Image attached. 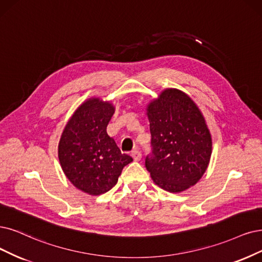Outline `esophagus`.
<instances>
[{
	"instance_id": "esophagus-1",
	"label": "esophagus",
	"mask_w": 262,
	"mask_h": 262,
	"mask_svg": "<svg viewBox=\"0 0 262 262\" xmlns=\"http://www.w3.org/2000/svg\"><path fill=\"white\" fill-rule=\"evenodd\" d=\"M130 156L133 157V159L135 161H139L141 159V152L139 150H137V149H135V150H133L130 152Z\"/></svg>"
}]
</instances>
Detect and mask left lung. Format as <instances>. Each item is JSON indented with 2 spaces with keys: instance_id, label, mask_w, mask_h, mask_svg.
<instances>
[{
  "instance_id": "8db88e82",
  "label": "left lung",
  "mask_w": 262,
  "mask_h": 262,
  "mask_svg": "<svg viewBox=\"0 0 262 262\" xmlns=\"http://www.w3.org/2000/svg\"><path fill=\"white\" fill-rule=\"evenodd\" d=\"M151 152L146 167L159 187L181 192L194 186L211 156V137L204 118L189 96L165 90L148 105Z\"/></svg>"
}]
</instances>
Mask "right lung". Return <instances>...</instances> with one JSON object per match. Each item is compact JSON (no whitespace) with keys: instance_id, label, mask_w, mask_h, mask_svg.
Returning <instances> with one entry per match:
<instances>
[{"instance_id":"right-lung-1","label":"right lung","mask_w":262,"mask_h":262,"mask_svg":"<svg viewBox=\"0 0 262 262\" xmlns=\"http://www.w3.org/2000/svg\"><path fill=\"white\" fill-rule=\"evenodd\" d=\"M113 105L93 98L82 103L66 125L58 146V157L67 178L91 195L111 190L124 166L133 158L122 153L106 134Z\"/></svg>"}]
</instances>
